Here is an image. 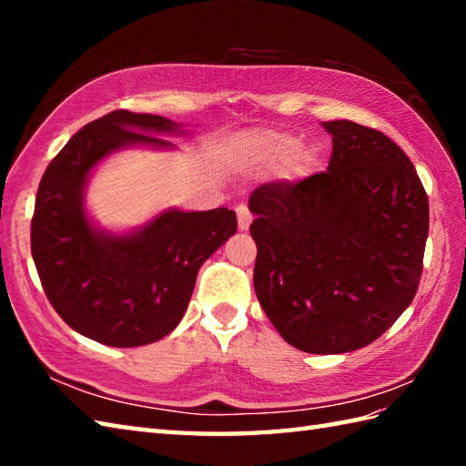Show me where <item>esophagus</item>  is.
<instances>
[{
  "mask_svg": "<svg viewBox=\"0 0 466 466\" xmlns=\"http://www.w3.org/2000/svg\"><path fill=\"white\" fill-rule=\"evenodd\" d=\"M236 216H238V228L242 232H246L252 224V214L248 208H246L244 204H240L238 208H236Z\"/></svg>",
  "mask_w": 466,
  "mask_h": 466,
  "instance_id": "34e87169",
  "label": "esophagus"
}]
</instances>
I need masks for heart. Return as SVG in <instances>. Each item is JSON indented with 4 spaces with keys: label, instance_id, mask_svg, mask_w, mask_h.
I'll use <instances>...</instances> for the list:
<instances>
[{
    "label": "heart",
    "instance_id": "1",
    "mask_svg": "<svg viewBox=\"0 0 466 466\" xmlns=\"http://www.w3.org/2000/svg\"><path fill=\"white\" fill-rule=\"evenodd\" d=\"M248 154L260 166H279L286 161L284 167L292 177L306 176L314 164V152L310 147L300 146L299 137L272 130L250 136Z\"/></svg>",
    "mask_w": 466,
    "mask_h": 466
}]
</instances>
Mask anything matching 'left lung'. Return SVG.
I'll list each match as a JSON object with an SVG mask.
<instances>
[{"label":"left lung","instance_id":"left-lung-1","mask_svg":"<svg viewBox=\"0 0 466 466\" xmlns=\"http://www.w3.org/2000/svg\"><path fill=\"white\" fill-rule=\"evenodd\" d=\"M322 174L252 192L254 290L274 329L310 354L359 350L390 329L419 289L429 198L382 132L322 122Z\"/></svg>","mask_w":466,"mask_h":466}]
</instances>
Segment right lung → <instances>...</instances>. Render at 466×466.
Returning a JSON list of instances; mask_svg holds the SVG:
<instances>
[{
  "instance_id": "obj_1",
  "label": "right lung",
  "mask_w": 466,
  "mask_h": 466,
  "mask_svg": "<svg viewBox=\"0 0 466 466\" xmlns=\"http://www.w3.org/2000/svg\"><path fill=\"white\" fill-rule=\"evenodd\" d=\"M182 124L116 110L69 140L39 182L32 256L47 300L67 326L116 349L170 334L192 299L200 266L236 234L228 208H166L130 230H107L87 212L96 167L127 147L176 150L160 136H186Z\"/></svg>"
}]
</instances>
